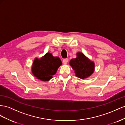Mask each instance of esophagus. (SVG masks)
Returning <instances> with one entry per match:
<instances>
[{
  "label": "esophagus",
  "instance_id": "obj_1",
  "mask_svg": "<svg viewBox=\"0 0 125 125\" xmlns=\"http://www.w3.org/2000/svg\"><path fill=\"white\" fill-rule=\"evenodd\" d=\"M67 62H68V59H63V63L64 64H67Z\"/></svg>",
  "mask_w": 125,
  "mask_h": 125
}]
</instances>
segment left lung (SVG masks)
<instances>
[{"mask_svg":"<svg viewBox=\"0 0 125 125\" xmlns=\"http://www.w3.org/2000/svg\"><path fill=\"white\" fill-rule=\"evenodd\" d=\"M70 65L74 71L75 76L81 79L90 77L95 71V63L82 52L76 53V58L70 60Z\"/></svg>","mask_w":125,"mask_h":125,"instance_id":"1","label":"left lung"}]
</instances>
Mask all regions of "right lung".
Returning a JSON list of instances; mask_svg holds the SVG:
<instances>
[{"label": "right lung", "mask_w": 125, "mask_h": 125, "mask_svg": "<svg viewBox=\"0 0 125 125\" xmlns=\"http://www.w3.org/2000/svg\"><path fill=\"white\" fill-rule=\"evenodd\" d=\"M62 61L58 56H53L48 52L41 58H35L32 63L31 71L33 76L42 81H48L56 74Z\"/></svg>", "instance_id": "1"}]
</instances>
